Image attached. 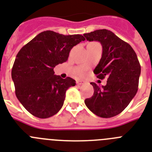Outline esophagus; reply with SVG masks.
Returning a JSON list of instances; mask_svg holds the SVG:
<instances>
[{"label": "esophagus", "mask_w": 152, "mask_h": 152, "mask_svg": "<svg viewBox=\"0 0 152 152\" xmlns=\"http://www.w3.org/2000/svg\"><path fill=\"white\" fill-rule=\"evenodd\" d=\"M76 84L80 86V85H82L83 84V81H81V80H78V81H76Z\"/></svg>", "instance_id": "34e87169"}]
</instances>
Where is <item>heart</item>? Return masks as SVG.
<instances>
[{"mask_svg": "<svg viewBox=\"0 0 152 152\" xmlns=\"http://www.w3.org/2000/svg\"><path fill=\"white\" fill-rule=\"evenodd\" d=\"M83 75H84V71H83V72L79 73V76H83Z\"/></svg>", "mask_w": 152, "mask_h": 152, "instance_id": "b5f03b06", "label": "heart"}]
</instances>
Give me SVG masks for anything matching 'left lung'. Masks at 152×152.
Masks as SVG:
<instances>
[{
  "label": "left lung",
  "mask_w": 152,
  "mask_h": 152,
  "mask_svg": "<svg viewBox=\"0 0 152 152\" xmlns=\"http://www.w3.org/2000/svg\"><path fill=\"white\" fill-rule=\"evenodd\" d=\"M89 42L96 41L103 48L102 57L94 70L97 78H107L106 86L95 83L92 97L85 100L90 111L98 117L110 118L121 113L134 97L138 87L141 66L128 43L107 29L84 34Z\"/></svg>",
  "instance_id": "8db88e82"
}]
</instances>
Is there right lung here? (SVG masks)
<instances>
[{"instance_id":"1","label":"right lung","mask_w":152,"mask_h":152,"mask_svg":"<svg viewBox=\"0 0 152 152\" xmlns=\"http://www.w3.org/2000/svg\"><path fill=\"white\" fill-rule=\"evenodd\" d=\"M84 40L81 35H64L45 31L19 51L11 77L16 96L32 115L48 118L60 110L66 90L75 86L76 81L55 75L53 69L66 62L72 47Z\"/></svg>"}]
</instances>
